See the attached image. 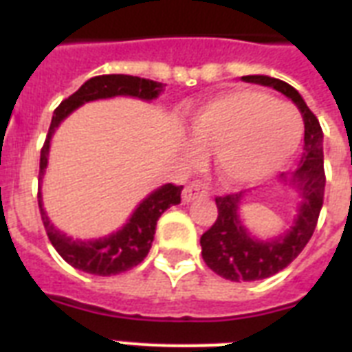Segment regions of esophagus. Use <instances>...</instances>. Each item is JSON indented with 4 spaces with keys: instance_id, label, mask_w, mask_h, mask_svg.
Returning <instances> with one entry per match:
<instances>
[{
    "instance_id": "34e87169",
    "label": "esophagus",
    "mask_w": 352,
    "mask_h": 352,
    "mask_svg": "<svg viewBox=\"0 0 352 352\" xmlns=\"http://www.w3.org/2000/svg\"><path fill=\"white\" fill-rule=\"evenodd\" d=\"M206 195H208V188L199 181L190 182V184L182 190V201H184V203H192L195 199L206 197Z\"/></svg>"
}]
</instances>
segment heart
Instances as JSON below:
<instances>
[{
    "label": "heart",
    "instance_id": "obj_1",
    "mask_svg": "<svg viewBox=\"0 0 352 352\" xmlns=\"http://www.w3.org/2000/svg\"><path fill=\"white\" fill-rule=\"evenodd\" d=\"M192 155L215 148L217 173L228 184H252L281 170L303 137L294 106L270 95L235 89L201 107L193 118Z\"/></svg>",
    "mask_w": 352,
    "mask_h": 352
}]
</instances>
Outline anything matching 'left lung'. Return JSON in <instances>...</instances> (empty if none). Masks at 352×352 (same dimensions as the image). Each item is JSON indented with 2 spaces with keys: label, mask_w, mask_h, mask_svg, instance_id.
<instances>
[{
  "label": "left lung",
  "mask_w": 352,
  "mask_h": 352,
  "mask_svg": "<svg viewBox=\"0 0 352 352\" xmlns=\"http://www.w3.org/2000/svg\"><path fill=\"white\" fill-rule=\"evenodd\" d=\"M245 82L272 87L294 102L305 124V146L294 186L301 193V206L294 226L285 235L272 241L254 239L241 225L239 210L243 192L215 197L217 219L201 235L203 259L217 276L230 281H256L270 278L289 267L305 248L314 234L323 206L325 170H323V131L316 115L307 107L301 95L283 80L263 74L243 76Z\"/></svg>",
  "instance_id": "8db88e82"
}]
</instances>
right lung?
Here are the masks:
<instances>
[{
    "instance_id": "1",
    "label": "right lung",
    "mask_w": 352,
    "mask_h": 352,
    "mask_svg": "<svg viewBox=\"0 0 352 352\" xmlns=\"http://www.w3.org/2000/svg\"><path fill=\"white\" fill-rule=\"evenodd\" d=\"M164 84L153 82V80L138 78L129 74H102L87 80L76 93L65 98L60 106L54 109L51 127L47 133L45 142L40 153V175L38 181L41 184V177L47 168V157H49V146L54 129L60 126V122L73 113L85 102L100 100V98H111V96H137L142 100H153L159 96ZM182 186L175 184H164L159 190H155L151 195L144 199L138 204V208L133 212L126 225L115 234L95 241H78L69 237L60 232L47 217L45 210L41 206V193L38 192V204H40L41 223L45 226L47 237L56 252L71 265V267L84 270L95 276H115V274L126 272L137 267L148 256L151 243H153L155 226L157 221L166 210L173 204L181 203Z\"/></svg>"
}]
</instances>
